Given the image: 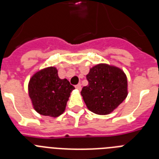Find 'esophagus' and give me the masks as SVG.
<instances>
[{
  "mask_svg": "<svg viewBox=\"0 0 159 159\" xmlns=\"http://www.w3.org/2000/svg\"><path fill=\"white\" fill-rule=\"evenodd\" d=\"M75 88H76L78 91H80V90H81V84H77V85H75Z\"/></svg>",
  "mask_w": 159,
  "mask_h": 159,
  "instance_id": "34e87169",
  "label": "esophagus"
}]
</instances>
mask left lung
<instances>
[{"mask_svg": "<svg viewBox=\"0 0 159 159\" xmlns=\"http://www.w3.org/2000/svg\"><path fill=\"white\" fill-rule=\"evenodd\" d=\"M88 85L81 91L85 104L93 113H111L127 96V78L124 71L114 65L99 64L86 75Z\"/></svg>", "mask_w": 159, "mask_h": 159, "instance_id": "1", "label": "left lung"}]
</instances>
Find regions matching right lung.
Returning a JSON list of instances; mask_svg holds the SVG:
<instances>
[{"label":"right lung","mask_w":159,"mask_h":159,"mask_svg":"<svg viewBox=\"0 0 159 159\" xmlns=\"http://www.w3.org/2000/svg\"><path fill=\"white\" fill-rule=\"evenodd\" d=\"M28 89L34 110L41 116L56 118L64 112L75 88L67 79H60L57 67H48L33 74Z\"/></svg>","instance_id":"obj_1"}]
</instances>
